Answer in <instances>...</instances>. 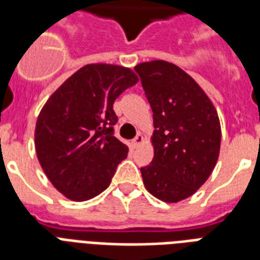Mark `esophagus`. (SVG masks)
Segmentation results:
<instances>
[{
	"mask_svg": "<svg viewBox=\"0 0 260 260\" xmlns=\"http://www.w3.org/2000/svg\"><path fill=\"white\" fill-rule=\"evenodd\" d=\"M143 142V136L140 134H138L136 136H135V139L132 140V147L134 148H136V147H139V144Z\"/></svg>",
	"mask_w": 260,
	"mask_h": 260,
	"instance_id": "1",
	"label": "esophagus"
}]
</instances>
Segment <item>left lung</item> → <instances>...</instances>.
Wrapping results in <instances>:
<instances>
[{"instance_id":"obj_1","label":"left lung","mask_w":260,"mask_h":260,"mask_svg":"<svg viewBox=\"0 0 260 260\" xmlns=\"http://www.w3.org/2000/svg\"><path fill=\"white\" fill-rule=\"evenodd\" d=\"M154 117V159L140 169L146 189L165 202L190 197L213 171L220 152L217 112L204 90L173 63L138 64Z\"/></svg>"}]
</instances>
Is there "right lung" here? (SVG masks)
Instances as JSON below:
<instances>
[{
	"label": "right lung",
	"instance_id": "right-lung-1",
	"mask_svg": "<svg viewBox=\"0 0 260 260\" xmlns=\"http://www.w3.org/2000/svg\"><path fill=\"white\" fill-rule=\"evenodd\" d=\"M138 82L125 67L87 64L55 91L39 114L35 147L51 183L73 201L110 185L128 147L114 136L116 98Z\"/></svg>",
	"mask_w": 260,
	"mask_h": 260
}]
</instances>
